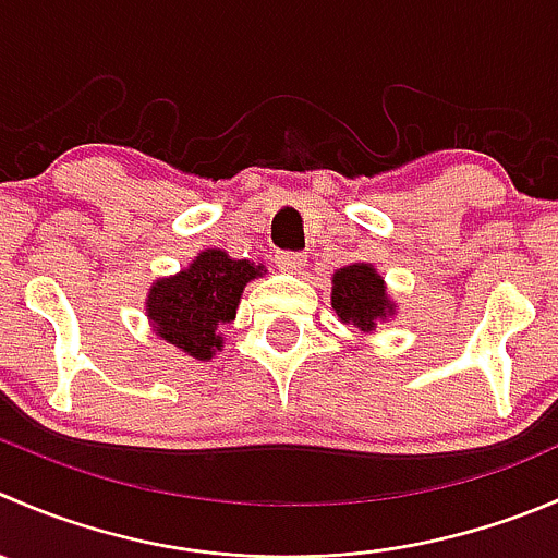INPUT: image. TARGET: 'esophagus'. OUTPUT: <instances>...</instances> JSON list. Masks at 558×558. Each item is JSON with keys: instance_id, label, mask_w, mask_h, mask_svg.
Here are the masks:
<instances>
[{"instance_id": "34e87169", "label": "esophagus", "mask_w": 558, "mask_h": 558, "mask_svg": "<svg viewBox=\"0 0 558 558\" xmlns=\"http://www.w3.org/2000/svg\"><path fill=\"white\" fill-rule=\"evenodd\" d=\"M275 267H278L280 272L296 275L305 267V256H302V253H278V256H275Z\"/></svg>"}]
</instances>
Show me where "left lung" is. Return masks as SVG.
<instances>
[{
    "label": "left lung",
    "mask_w": 558,
    "mask_h": 558,
    "mask_svg": "<svg viewBox=\"0 0 558 558\" xmlns=\"http://www.w3.org/2000/svg\"><path fill=\"white\" fill-rule=\"evenodd\" d=\"M332 311L343 324L373 332L378 324L398 316V302L387 294V283L373 264L354 262L335 269Z\"/></svg>",
    "instance_id": "8db88e82"
}]
</instances>
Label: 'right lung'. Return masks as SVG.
Masks as SVG:
<instances>
[{
  "mask_svg": "<svg viewBox=\"0 0 558 558\" xmlns=\"http://www.w3.org/2000/svg\"><path fill=\"white\" fill-rule=\"evenodd\" d=\"M264 272V264L207 247L177 275H166L149 286L144 302L149 327L185 356L209 362L223 351L220 327L236 318L245 286Z\"/></svg>",
  "mask_w": 558,
  "mask_h": 558,
  "instance_id": "obj_1",
  "label": "right lung"
}]
</instances>
